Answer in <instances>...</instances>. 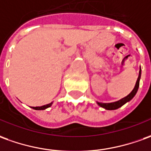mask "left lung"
Returning <instances> with one entry per match:
<instances>
[{"label":"left lung","mask_w":151,"mask_h":151,"mask_svg":"<svg viewBox=\"0 0 151 151\" xmlns=\"http://www.w3.org/2000/svg\"><path fill=\"white\" fill-rule=\"evenodd\" d=\"M141 70L140 67V71H139V76L137 78V83H136V86L134 87V89H132V91L126 97L122 98V99L118 100V101L113 102V103H100V102H97L98 105L100 106L102 108L105 109L106 110H115V109H119L120 107L122 105H124L126 103L129 102L130 100H132L133 97L136 95L138 88H139V84H140V80H141Z\"/></svg>","instance_id":"8db88e82"}]
</instances>
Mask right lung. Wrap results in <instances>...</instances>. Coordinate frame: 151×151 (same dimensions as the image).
Here are the masks:
<instances>
[{
    "instance_id": "add662e5",
    "label": "right lung",
    "mask_w": 151,
    "mask_h": 151,
    "mask_svg": "<svg viewBox=\"0 0 151 151\" xmlns=\"http://www.w3.org/2000/svg\"><path fill=\"white\" fill-rule=\"evenodd\" d=\"M52 104V103H50L48 104H46V105H43V106H41V107H32V109H35V110H44V109H47V108H49L51 107Z\"/></svg>"
}]
</instances>
